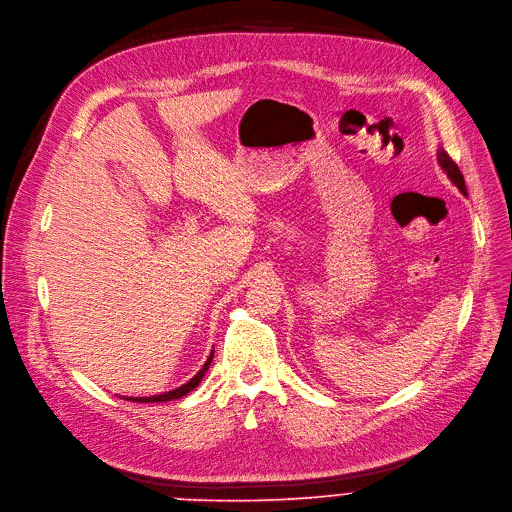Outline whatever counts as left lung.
Listing matches in <instances>:
<instances>
[{"instance_id": "8db88e82", "label": "left lung", "mask_w": 512, "mask_h": 512, "mask_svg": "<svg viewBox=\"0 0 512 512\" xmlns=\"http://www.w3.org/2000/svg\"><path fill=\"white\" fill-rule=\"evenodd\" d=\"M437 159H439V165H441V169L448 173V177L450 180L458 186V190L462 192V194H466V186H464V177H462V173H460V169H458V165L450 159V154L446 152V150H439L437 152Z\"/></svg>"}]
</instances>
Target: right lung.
I'll use <instances>...</instances> for the list:
<instances>
[{
  "mask_svg": "<svg viewBox=\"0 0 512 512\" xmlns=\"http://www.w3.org/2000/svg\"><path fill=\"white\" fill-rule=\"evenodd\" d=\"M211 360H213V351H211V355H209V360L205 362V366L198 370V374H194L192 379L186 383V385H182V387H177V389H173V391H167V393H161V395H152V397H129V402H140V404H154V402H171V399H177V397H184L186 393H190L192 389H196L198 387V383L203 381V376H205V372L209 370V366H211Z\"/></svg>",
  "mask_w": 512,
  "mask_h": 512,
  "instance_id": "add662e5",
  "label": "right lung"
}]
</instances>
